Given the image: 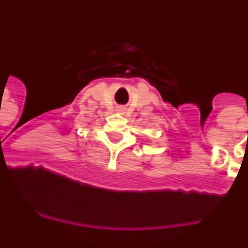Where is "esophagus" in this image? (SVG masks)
Returning a JSON list of instances; mask_svg holds the SVG:
<instances>
[{"mask_svg":"<svg viewBox=\"0 0 248 248\" xmlns=\"http://www.w3.org/2000/svg\"><path fill=\"white\" fill-rule=\"evenodd\" d=\"M119 110L120 111H124V110H125V108H119Z\"/></svg>","mask_w":248,"mask_h":248,"instance_id":"1","label":"esophagus"}]
</instances>
